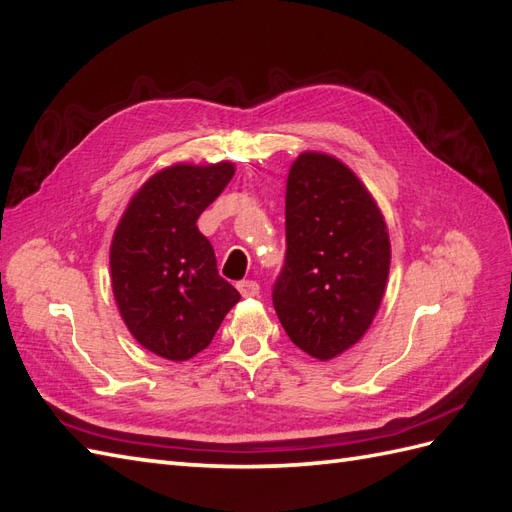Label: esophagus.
Masks as SVG:
<instances>
[{"instance_id": "esophagus-1", "label": "esophagus", "mask_w": 512, "mask_h": 512, "mask_svg": "<svg viewBox=\"0 0 512 512\" xmlns=\"http://www.w3.org/2000/svg\"><path fill=\"white\" fill-rule=\"evenodd\" d=\"M236 289H239V293L243 297H256L260 293V286L254 280H241L239 284H236Z\"/></svg>"}]
</instances>
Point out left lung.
Listing matches in <instances>:
<instances>
[{"instance_id": "obj_1", "label": "left lung", "mask_w": 512, "mask_h": 512, "mask_svg": "<svg viewBox=\"0 0 512 512\" xmlns=\"http://www.w3.org/2000/svg\"><path fill=\"white\" fill-rule=\"evenodd\" d=\"M391 265L386 221L356 173L330 154L304 152L286 180V258L273 308L289 339L332 360L363 339Z\"/></svg>"}]
</instances>
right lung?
I'll return each mask as SVG.
<instances>
[{
  "label": "right lung",
  "mask_w": 512,
  "mask_h": 512,
  "mask_svg": "<svg viewBox=\"0 0 512 512\" xmlns=\"http://www.w3.org/2000/svg\"><path fill=\"white\" fill-rule=\"evenodd\" d=\"M234 176V162H178L130 199L110 243V282L130 334L152 354L189 360L210 345L241 295L217 271L197 219Z\"/></svg>",
  "instance_id": "add662e5"
}]
</instances>
